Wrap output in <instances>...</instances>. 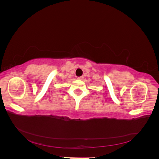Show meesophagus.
<instances>
[{
    "mask_svg": "<svg viewBox=\"0 0 159 159\" xmlns=\"http://www.w3.org/2000/svg\"><path fill=\"white\" fill-rule=\"evenodd\" d=\"M84 76H81V77H78V80H84Z\"/></svg>",
    "mask_w": 159,
    "mask_h": 159,
    "instance_id": "34e87169",
    "label": "esophagus"
}]
</instances>
